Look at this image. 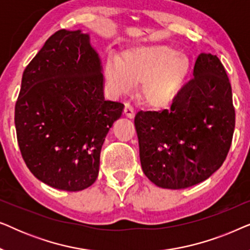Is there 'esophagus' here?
<instances>
[{
  "mask_svg": "<svg viewBox=\"0 0 250 250\" xmlns=\"http://www.w3.org/2000/svg\"><path fill=\"white\" fill-rule=\"evenodd\" d=\"M124 114H125L126 117L129 118V119H133V118H134V116H135V114H134V109H133V107H132L131 104H128V102H126V104H125Z\"/></svg>",
  "mask_w": 250,
  "mask_h": 250,
  "instance_id": "1",
  "label": "esophagus"
}]
</instances>
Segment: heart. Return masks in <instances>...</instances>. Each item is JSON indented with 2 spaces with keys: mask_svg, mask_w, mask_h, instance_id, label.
<instances>
[{
  "mask_svg": "<svg viewBox=\"0 0 250 250\" xmlns=\"http://www.w3.org/2000/svg\"><path fill=\"white\" fill-rule=\"evenodd\" d=\"M192 63L186 54L167 45L135 46L104 67L108 84L119 94L141 84L139 99L146 107L160 110L175 101L189 78Z\"/></svg>",
  "mask_w": 250,
  "mask_h": 250,
  "instance_id": "b5f03b06",
  "label": "heart"
}]
</instances>
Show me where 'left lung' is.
I'll return each mask as SVG.
<instances>
[{
	"label": "left lung",
	"mask_w": 250,
	"mask_h": 250,
	"mask_svg": "<svg viewBox=\"0 0 250 250\" xmlns=\"http://www.w3.org/2000/svg\"><path fill=\"white\" fill-rule=\"evenodd\" d=\"M134 125L143 173L164 189H186L222 166L235 125L230 81L216 56L201 53L193 78L170 109L139 111Z\"/></svg>",
	"instance_id": "obj_1"
}]
</instances>
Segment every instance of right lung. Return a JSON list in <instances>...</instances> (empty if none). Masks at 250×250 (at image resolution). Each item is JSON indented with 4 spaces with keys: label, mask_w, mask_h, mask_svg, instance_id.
I'll use <instances>...</instances> for the list:
<instances>
[{
    "label": "right lung",
    "mask_w": 250,
    "mask_h": 250,
    "mask_svg": "<svg viewBox=\"0 0 250 250\" xmlns=\"http://www.w3.org/2000/svg\"><path fill=\"white\" fill-rule=\"evenodd\" d=\"M123 109L104 99L90 35L58 30L26 67L16 104L17 140L27 167L56 189H86L97 180L104 138Z\"/></svg>",
    "instance_id": "right-lung-1"
}]
</instances>
